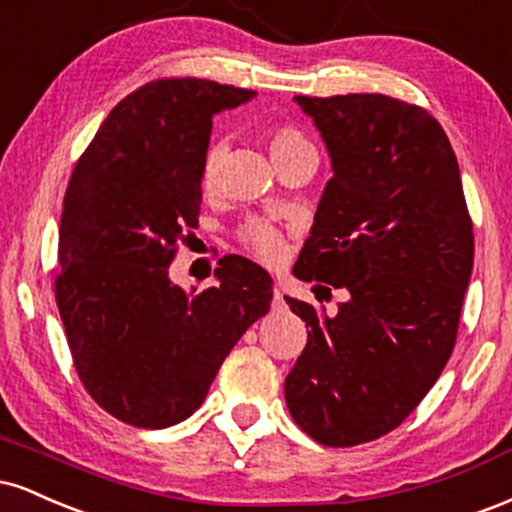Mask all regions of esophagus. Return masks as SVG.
<instances>
[{
  "label": "esophagus",
  "instance_id": "1",
  "mask_svg": "<svg viewBox=\"0 0 512 512\" xmlns=\"http://www.w3.org/2000/svg\"><path fill=\"white\" fill-rule=\"evenodd\" d=\"M272 310H286L284 293H281L279 286H274V293H272Z\"/></svg>",
  "mask_w": 512,
  "mask_h": 512
}]
</instances>
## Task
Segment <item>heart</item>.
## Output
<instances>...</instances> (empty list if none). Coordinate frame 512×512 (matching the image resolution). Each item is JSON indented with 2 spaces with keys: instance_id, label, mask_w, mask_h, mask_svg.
<instances>
[{
  "instance_id": "obj_1",
  "label": "heart",
  "mask_w": 512,
  "mask_h": 512,
  "mask_svg": "<svg viewBox=\"0 0 512 512\" xmlns=\"http://www.w3.org/2000/svg\"><path fill=\"white\" fill-rule=\"evenodd\" d=\"M267 144L269 151H272V158H281L284 154H291L296 149H313V144L308 142L303 132H298L296 127L289 125H276L267 129ZM219 166H221V144H209L207 151L202 156V166H199V185L202 190L214 192L216 185H219ZM240 245L250 252L257 260L272 264L281 257V250H284V236L276 226L269 221H248L238 233Z\"/></svg>"
}]
</instances>
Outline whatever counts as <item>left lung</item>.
Segmentation results:
<instances>
[{
    "label": "left lung",
    "instance_id": "obj_1",
    "mask_svg": "<svg viewBox=\"0 0 512 512\" xmlns=\"http://www.w3.org/2000/svg\"><path fill=\"white\" fill-rule=\"evenodd\" d=\"M296 101L334 178L293 272L349 301L325 317L286 298L308 344L284 395L301 431L351 448L395 431L443 373L472 274V216L448 134L426 108L385 93Z\"/></svg>",
    "mask_w": 512,
    "mask_h": 512
}]
</instances>
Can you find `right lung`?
Wrapping results in <instances>:
<instances>
[{
	"instance_id": "1",
	"label": "right lung",
	"mask_w": 512,
	"mask_h": 512,
	"mask_svg": "<svg viewBox=\"0 0 512 512\" xmlns=\"http://www.w3.org/2000/svg\"><path fill=\"white\" fill-rule=\"evenodd\" d=\"M248 98L197 76L154 79L110 110L74 166L55 301L76 375L122 424L166 428L195 414L272 303V276L238 255L219 260V284L195 296L168 279L199 221L211 117Z\"/></svg>"
}]
</instances>
